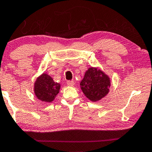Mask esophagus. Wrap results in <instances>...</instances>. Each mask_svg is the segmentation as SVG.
Masks as SVG:
<instances>
[{
  "label": "esophagus",
  "mask_w": 152,
  "mask_h": 152,
  "mask_svg": "<svg viewBox=\"0 0 152 152\" xmlns=\"http://www.w3.org/2000/svg\"><path fill=\"white\" fill-rule=\"evenodd\" d=\"M66 83H67V85H68V86H73L74 85V80H67Z\"/></svg>",
  "instance_id": "esophagus-1"
}]
</instances>
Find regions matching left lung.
<instances>
[{
	"label": "left lung",
	"instance_id": "8db88e82",
	"mask_svg": "<svg viewBox=\"0 0 152 152\" xmlns=\"http://www.w3.org/2000/svg\"><path fill=\"white\" fill-rule=\"evenodd\" d=\"M80 88L90 100L98 101L109 93V78L103 72L96 68H90L80 82Z\"/></svg>",
	"mask_w": 152,
	"mask_h": 152
}]
</instances>
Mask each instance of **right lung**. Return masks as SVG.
Here are the masks:
<instances>
[{"label":"right lung","instance_id":"add662e5","mask_svg":"<svg viewBox=\"0 0 152 152\" xmlns=\"http://www.w3.org/2000/svg\"><path fill=\"white\" fill-rule=\"evenodd\" d=\"M60 85L54 82L53 78L46 74H43L36 80L34 85L35 95L40 100L51 102L59 93Z\"/></svg>","mask_w":152,"mask_h":152}]
</instances>
